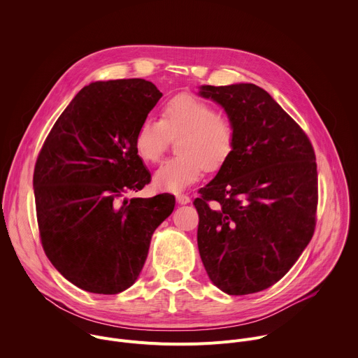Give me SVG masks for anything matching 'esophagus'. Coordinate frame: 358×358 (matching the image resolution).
<instances>
[{
    "label": "esophagus",
    "instance_id": "obj_1",
    "mask_svg": "<svg viewBox=\"0 0 358 358\" xmlns=\"http://www.w3.org/2000/svg\"><path fill=\"white\" fill-rule=\"evenodd\" d=\"M177 202L180 203V206H187V203L191 202V198L185 194H180V195H177Z\"/></svg>",
    "mask_w": 358,
    "mask_h": 358
}]
</instances>
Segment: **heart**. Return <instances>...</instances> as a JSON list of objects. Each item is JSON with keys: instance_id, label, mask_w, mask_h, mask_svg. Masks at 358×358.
Instances as JSON below:
<instances>
[{"instance_id": "obj_1", "label": "heart", "mask_w": 358, "mask_h": 358, "mask_svg": "<svg viewBox=\"0 0 358 358\" xmlns=\"http://www.w3.org/2000/svg\"><path fill=\"white\" fill-rule=\"evenodd\" d=\"M177 140L178 156L167 160L156 173L155 187L167 192H181L194 184L202 170L218 171L229 160L235 145L232 123L194 96L178 94L162 109L160 122L145 119L134 134L137 156L148 164L160 162Z\"/></svg>"}]
</instances>
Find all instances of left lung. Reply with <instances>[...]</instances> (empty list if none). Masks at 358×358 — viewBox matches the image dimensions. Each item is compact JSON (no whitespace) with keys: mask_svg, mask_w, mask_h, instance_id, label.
I'll list each match as a JSON object with an SVG mask.
<instances>
[{"mask_svg":"<svg viewBox=\"0 0 358 358\" xmlns=\"http://www.w3.org/2000/svg\"><path fill=\"white\" fill-rule=\"evenodd\" d=\"M198 94L218 103L235 130L229 160L194 201L199 257L222 292L257 293L280 280L313 236L315 151L300 126L257 85H203Z\"/></svg>","mask_w":358,"mask_h":358,"instance_id":"left-lung-1","label":"left lung"}]
</instances>
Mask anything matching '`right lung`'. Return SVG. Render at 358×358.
Wrapping results in <instances>:
<instances>
[{"instance_id": "1", "label": "right lung", "mask_w": 358, "mask_h": 358, "mask_svg": "<svg viewBox=\"0 0 358 358\" xmlns=\"http://www.w3.org/2000/svg\"><path fill=\"white\" fill-rule=\"evenodd\" d=\"M163 93L144 79L85 86L48 134L34 170L41 242L75 286L117 294L138 278L176 198L120 199L150 182L134 134Z\"/></svg>"}]
</instances>
